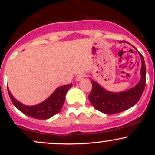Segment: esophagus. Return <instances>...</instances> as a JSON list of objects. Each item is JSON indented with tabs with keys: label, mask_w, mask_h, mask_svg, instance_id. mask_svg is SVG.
Masks as SVG:
<instances>
[{
	"label": "esophagus",
	"mask_w": 155,
	"mask_h": 155,
	"mask_svg": "<svg viewBox=\"0 0 155 155\" xmlns=\"http://www.w3.org/2000/svg\"><path fill=\"white\" fill-rule=\"evenodd\" d=\"M85 76H86V75H85V74H84V73H81V74H79L77 76H76V80L77 81H81V80H82L85 77Z\"/></svg>",
	"instance_id": "1"
}]
</instances>
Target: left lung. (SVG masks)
Here are the masks:
<instances>
[{"instance_id": "8db88e82", "label": "left lung", "mask_w": 155, "mask_h": 155, "mask_svg": "<svg viewBox=\"0 0 155 155\" xmlns=\"http://www.w3.org/2000/svg\"><path fill=\"white\" fill-rule=\"evenodd\" d=\"M122 43V41H120ZM141 59L140 79L135 87L120 92H111L106 90L96 81L92 80V89L89 95V100L97 111L106 114H114L128 109L140 100L146 85V65L143 57Z\"/></svg>"}]
</instances>
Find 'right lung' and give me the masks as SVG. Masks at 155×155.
Returning <instances> with one entry per match:
<instances>
[{
  "label": "right lung",
  "mask_w": 155,
  "mask_h": 155,
  "mask_svg": "<svg viewBox=\"0 0 155 155\" xmlns=\"http://www.w3.org/2000/svg\"><path fill=\"white\" fill-rule=\"evenodd\" d=\"M72 87V84L64 85L57 88L49 97L41 104L35 106H25L17 101L11 93L8 88V92L12 104L17 109L25 115L38 119V120H47L60 111L65 102V95L68 90Z\"/></svg>",
  "instance_id": "add662e5"
}]
</instances>
